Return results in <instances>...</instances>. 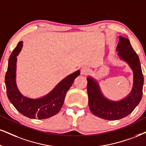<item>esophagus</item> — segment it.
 Returning <instances> with one entry per match:
<instances>
[{"instance_id": "obj_1", "label": "esophagus", "mask_w": 146, "mask_h": 146, "mask_svg": "<svg viewBox=\"0 0 146 146\" xmlns=\"http://www.w3.org/2000/svg\"><path fill=\"white\" fill-rule=\"evenodd\" d=\"M89 68H88L86 66H84V67L82 68L81 69V74L83 75H87L89 72Z\"/></svg>"}]
</instances>
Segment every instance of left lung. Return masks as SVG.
Segmentation results:
<instances>
[{
  "instance_id": "1",
  "label": "left lung",
  "mask_w": 146,
  "mask_h": 146,
  "mask_svg": "<svg viewBox=\"0 0 146 146\" xmlns=\"http://www.w3.org/2000/svg\"><path fill=\"white\" fill-rule=\"evenodd\" d=\"M116 47L120 59L128 63L133 72V87L127 98L113 102L104 96L96 80L91 77L87 79L89 106L91 112L103 119L116 120L130 114L139 104L143 94V76L137 54L134 51L129 39L119 36Z\"/></svg>"
}]
</instances>
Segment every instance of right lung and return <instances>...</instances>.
Listing matches in <instances>:
<instances>
[{
	"label": "right lung",
	"instance_id": "right-lung-1",
	"mask_svg": "<svg viewBox=\"0 0 146 146\" xmlns=\"http://www.w3.org/2000/svg\"><path fill=\"white\" fill-rule=\"evenodd\" d=\"M23 42H18L9 59L8 68L5 75V84L9 100L18 111L23 116L33 119H45L57 114L64 104L66 93L72 85L74 80L80 74L77 70L66 77L48 95L39 99H30L23 96L15 82L16 61L21 50Z\"/></svg>",
	"mask_w": 146,
	"mask_h": 146
}]
</instances>
